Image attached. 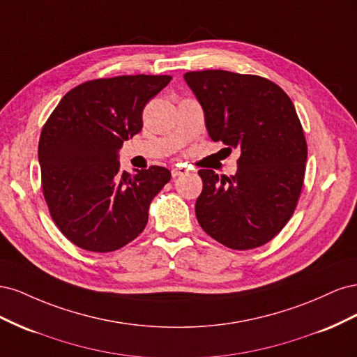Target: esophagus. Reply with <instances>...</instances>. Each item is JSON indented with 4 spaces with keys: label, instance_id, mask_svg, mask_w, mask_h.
I'll list each match as a JSON object with an SVG mask.
<instances>
[{
    "label": "esophagus",
    "instance_id": "1",
    "mask_svg": "<svg viewBox=\"0 0 357 357\" xmlns=\"http://www.w3.org/2000/svg\"><path fill=\"white\" fill-rule=\"evenodd\" d=\"M188 172V168H185V167H174L171 169V174H172V177H178V176H183V174H186Z\"/></svg>",
    "mask_w": 357,
    "mask_h": 357
}]
</instances>
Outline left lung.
Listing matches in <instances>:
<instances>
[{
    "label": "left lung",
    "mask_w": 357,
    "mask_h": 357,
    "mask_svg": "<svg viewBox=\"0 0 357 357\" xmlns=\"http://www.w3.org/2000/svg\"><path fill=\"white\" fill-rule=\"evenodd\" d=\"M185 80L201 104L213 142L240 149L236 172L199 169L197 219L234 250L271 241L295 211L305 174L307 142L294 102L271 80L223 70Z\"/></svg>",
    "instance_id": "1"
}]
</instances>
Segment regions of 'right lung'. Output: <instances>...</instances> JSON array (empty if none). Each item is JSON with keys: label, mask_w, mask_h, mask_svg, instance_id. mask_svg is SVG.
Returning a JSON list of instances; mask_svg holds the SVG:
<instances>
[{"label": "right lung", "mask_w": 357, "mask_h": 357, "mask_svg": "<svg viewBox=\"0 0 357 357\" xmlns=\"http://www.w3.org/2000/svg\"><path fill=\"white\" fill-rule=\"evenodd\" d=\"M171 75H121L75 86L43 126L41 186L53 222L89 252L107 253L143 232L149 207L171 178L164 167L121 171L119 150L143 128L144 105Z\"/></svg>", "instance_id": "1"}]
</instances>
